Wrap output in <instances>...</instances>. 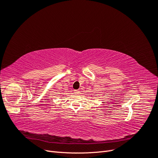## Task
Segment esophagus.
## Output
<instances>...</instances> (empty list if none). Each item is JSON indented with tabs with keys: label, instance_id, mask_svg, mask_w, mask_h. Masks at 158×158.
I'll return each mask as SVG.
<instances>
[{
	"label": "esophagus",
	"instance_id": "obj_1",
	"mask_svg": "<svg viewBox=\"0 0 158 158\" xmlns=\"http://www.w3.org/2000/svg\"><path fill=\"white\" fill-rule=\"evenodd\" d=\"M74 92L75 94H78L80 93V90L79 89H74Z\"/></svg>",
	"mask_w": 158,
	"mask_h": 158
}]
</instances>
